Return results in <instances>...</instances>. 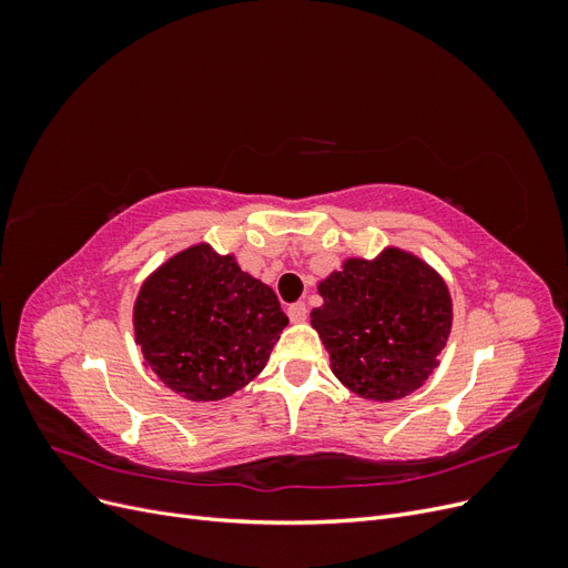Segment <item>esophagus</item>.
<instances>
[{"mask_svg": "<svg viewBox=\"0 0 568 568\" xmlns=\"http://www.w3.org/2000/svg\"><path fill=\"white\" fill-rule=\"evenodd\" d=\"M286 315H288L291 322H305L307 320V307H305V303H291L286 307Z\"/></svg>", "mask_w": 568, "mask_h": 568, "instance_id": "obj_1", "label": "esophagus"}]
</instances>
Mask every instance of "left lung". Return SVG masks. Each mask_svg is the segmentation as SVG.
<instances>
[{
    "label": "left lung",
    "mask_w": 568,
    "mask_h": 568,
    "mask_svg": "<svg viewBox=\"0 0 568 568\" xmlns=\"http://www.w3.org/2000/svg\"><path fill=\"white\" fill-rule=\"evenodd\" d=\"M311 313L336 379L365 400H398L438 367L453 326L450 291L417 255L348 257L317 286Z\"/></svg>",
    "instance_id": "obj_1"
}]
</instances>
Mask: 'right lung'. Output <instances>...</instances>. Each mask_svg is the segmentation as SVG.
<instances>
[{
    "instance_id": "right-lung-1",
    "label": "right lung",
    "mask_w": 568,
    "mask_h": 568,
    "mask_svg": "<svg viewBox=\"0 0 568 568\" xmlns=\"http://www.w3.org/2000/svg\"><path fill=\"white\" fill-rule=\"evenodd\" d=\"M132 320L146 365L194 403L222 400L253 382L288 324L274 291L209 244L153 272Z\"/></svg>"
}]
</instances>
